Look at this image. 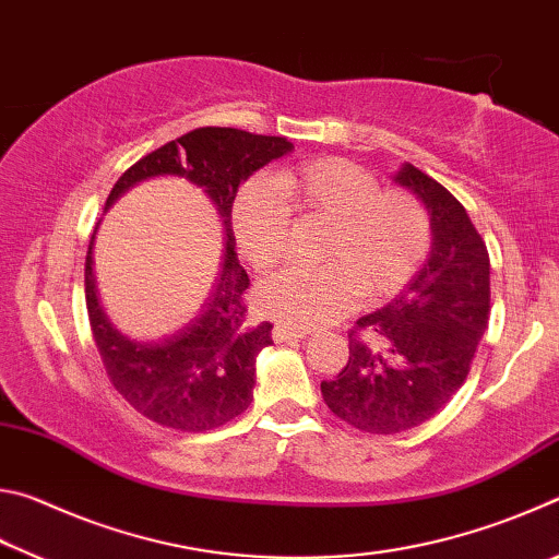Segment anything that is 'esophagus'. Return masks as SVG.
Returning <instances> with one entry per match:
<instances>
[{"instance_id": "1", "label": "esophagus", "mask_w": 559, "mask_h": 559, "mask_svg": "<svg viewBox=\"0 0 559 559\" xmlns=\"http://www.w3.org/2000/svg\"><path fill=\"white\" fill-rule=\"evenodd\" d=\"M273 340L276 343H290V340H302L308 333L306 330H296V328H286V325H276L273 328Z\"/></svg>"}]
</instances>
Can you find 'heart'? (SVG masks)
<instances>
[{
    "label": "heart",
    "mask_w": 559,
    "mask_h": 559,
    "mask_svg": "<svg viewBox=\"0 0 559 559\" xmlns=\"http://www.w3.org/2000/svg\"><path fill=\"white\" fill-rule=\"evenodd\" d=\"M320 214L330 229L320 243L325 266H288L253 288L257 313L278 325L310 330L343 318L362 290L386 298L419 269L429 226L402 192H382L365 167L343 157H316L271 177L246 179L231 204V229L241 259L269 269L286 251L288 206Z\"/></svg>",
    "instance_id": "b5f03b06"
}]
</instances>
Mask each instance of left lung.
Listing matches in <instances>:
<instances>
[{"instance_id":"1","label":"left lung","mask_w":559,"mask_h":559,"mask_svg":"<svg viewBox=\"0 0 559 559\" xmlns=\"http://www.w3.org/2000/svg\"><path fill=\"white\" fill-rule=\"evenodd\" d=\"M392 179L427 206L429 257L384 308L357 320L343 372L320 384L330 412L367 433H400L443 409L490 313V259L463 204L414 165Z\"/></svg>"}]
</instances>
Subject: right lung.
<instances>
[{"label": "right lung", "mask_w": 559, "mask_h": 559, "mask_svg": "<svg viewBox=\"0 0 559 559\" xmlns=\"http://www.w3.org/2000/svg\"><path fill=\"white\" fill-rule=\"evenodd\" d=\"M286 138L236 128H197L138 159L110 189L108 206L145 179L182 177L202 187L224 226V259L200 306L157 335L122 330L103 308L93 276V234L86 257V306L93 340L116 390L150 421L177 431L224 427L253 402L257 357L273 345L271 323L246 325L249 276L236 261L231 204L236 189L271 159L288 155Z\"/></svg>", "instance_id": "1"}]
</instances>
